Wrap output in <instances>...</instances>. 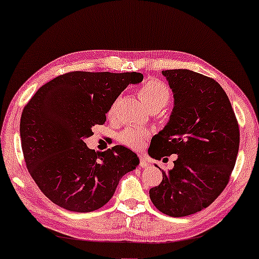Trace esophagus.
I'll use <instances>...</instances> for the list:
<instances>
[{
  "label": "esophagus",
  "mask_w": 259,
  "mask_h": 259,
  "mask_svg": "<svg viewBox=\"0 0 259 259\" xmlns=\"http://www.w3.org/2000/svg\"><path fill=\"white\" fill-rule=\"evenodd\" d=\"M139 159H140V162H139V165L141 167H147L148 165H149V162H148V159L145 157V156H140L139 157Z\"/></svg>",
  "instance_id": "1"
}]
</instances>
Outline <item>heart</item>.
<instances>
[{
    "instance_id": "heart-1",
    "label": "heart",
    "mask_w": 259,
    "mask_h": 259,
    "mask_svg": "<svg viewBox=\"0 0 259 259\" xmlns=\"http://www.w3.org/2000/svg\"><path fill=\"white\" fill-rule=\"evenodd\" d=\"M139 96L150 111H158L168 103L171 99V90L166 83L158 79H148L142 86L139 88ZM118 100L113 101L109 109L108 114L113 116L116 112ZM149 133L139 128H126L119 135V140L122 145L132 148V149H141L145 146Z\"/></svg>"
}]
</instances>
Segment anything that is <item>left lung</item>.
Returning a JSON list of instances; mask_svg holds the SVG:
<instances>
[{
    "mask_svg": "<svg viewBox=\"0 0 259 259\" xmlns=\"http://www.w3.org/2000/svg\"><path fill=\"white\" fill-rule=\"evenodd\" d=\"M175 97L167 125L151 140L155 159L177 154L175 167L149 190L157 209L185 217L209 206L230 181L240 130L225 91L214 79L190 70L162 71Z\"/></svg>",
    "mask_w": 259,
    "mask_h": 259,
    "instance_id": "8db88e82",
    "label": "left lung"
}]
</instances>
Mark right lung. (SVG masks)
Segmentation results:
<instances>
[{"label":"right lung","instance_id":"add662e5","mask_svg":"<svg viewBox=\"0 0 259 259\" xmlns=\"http://www.w3.org/2000/svg\"><path fill=\"white\" fill-rule=\"evenodd\" d=\"M138 72L73 71L44 84L25 105L20 140L29 175L50 201L73 212H91L111 200L121 177L139 164L128 148L95 152L84 139Z\"/></svg>","mask_w":259,"mask_h":259}]
</instances>
